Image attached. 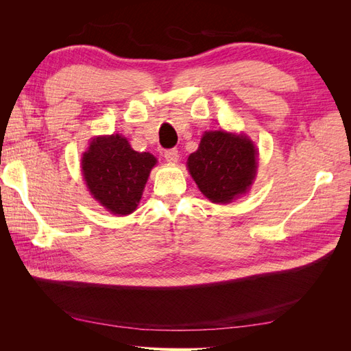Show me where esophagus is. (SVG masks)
Returning a JSON list of instances; mask_svg holds the SVG:
<instances>
[{
	"label": "esophagus",
	"mask_w": 351,
	"mask_h": 351,
	"mask_svg": "<svg viewBox=\"0 0 351 351\" xmlns=\"http://www.w3.org/2000/svg\"><path fill=\"white\" fill-rule=\"evenodd\" d=\"M164 156L167 159V162L176 164L178 161V151L176 149V147H174V149H168V151L164 152Z\"/></svg>",
	"instance_id": "1"
}]
</instances>
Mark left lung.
Masks as SVG:
<instances>
[{
    "label": "left lung",
    "mask_w": 351,
    "mask_h": 351,
    "mask_svg": "<svg viewBox=\"0 0 351 351\" xmlns=\"http://www.w3.org/2000/svg\"><path fill=\"white\" fill-rule=\"evenodd\" d=\"M187 168L197 187L214 204H230L247 193L256 176L258 152L244 134L205 132Z\"/></svg>",
    "instance_id": "1"
}]
</instances>
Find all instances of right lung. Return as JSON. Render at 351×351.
<instances>
[{"label":"right lung","instance_id":"add662e5","mask_svg":"<svg viewBox=\"0 0 351 351\" xmlns=\"http://www.w3.org/2000/svg\"><path fill=\"white\" fill-rule=\"evenodd\" d=\"M156 158L136 152L121 134L92 139L82 158V173L90 195L114 215H129L141 202Z\"/></svg>","mask_w":351,"mask_h":351}]
</instances>
